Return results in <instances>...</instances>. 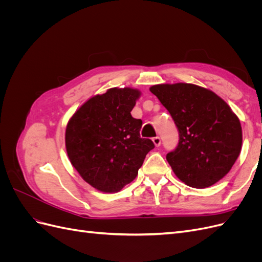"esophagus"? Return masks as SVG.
Wrapping results in <instances>:
<instances>
[{"instance_id":"esophagus-1","label":"esophagus","mask_w":262,"mask_h":262,"mask_svg":"<svg viewBox=\"0 0 262 262\" xmlns=\"http://www.w3.org/2000/svg\"><path fill=\"white\" fill-rule=\"evenodd\" d=\"M152 141H153V143H154V145H155L156 147H158V146H160V145L162 144L161 138H158V137H156V138H153V139H152Z\"/></svg>"}]
</instances>
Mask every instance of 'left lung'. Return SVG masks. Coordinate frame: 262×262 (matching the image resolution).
<instances>
[{
    "mask_svg": "<svg viewBox=\"0 0 262 262\" xmlns=\"http://www.w3.org/2000/svg\"><path fill=\"white\" fill-rule=\"evenodd\" d=\"M149 91L168 110L179 143L166 156L175 175L189 187L216 184L238 158L243 131L238 117L211 90L189 83L157 84Z\"/></svg>",
    "mask_w": 262,
    "mask_h": 262,
    "instance_id": "left-lung-1",
    "label": "left lung"
}]
</instances>
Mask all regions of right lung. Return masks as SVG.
I'll return each instance as SVG.
<instances>
[{
	"label": "right lung",
	"instance_id": "add662e5",
	"mask_svg": "<svg viewBox=\"0 0 262 262\" xmlns=\"http://www.w3.org/2000/svg\"><path fill=\"white\" fill-rule=\"evenodd\" d=\"M140 96L138 89L113 87L86 100L67 124L69 160L98 191H120L154 148L152 141L140 137L142 121L131 116Z\"/></svg>",
	"mask_w": 262,
	"mask_h": 262
}]
</instances>
